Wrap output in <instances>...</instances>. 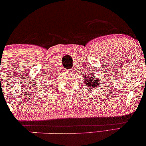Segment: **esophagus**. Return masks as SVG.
Returning a JSON list of instances; mask_svg holds the SVG:
<instances>
[{
    "label": "esophagus",
    "mask_w": 146,
    "mask_h": 146,
    "mask_svg": "<svg viewBox=\"0 0 146 146\" xmlns=\"http://www.w3.org/2000/svg\"><path fill=\"white\" fill-rule=\"evenodd\" d=\"M70 71H71V72H73V69H71Z\"/></svg>",
    "instance_id": "1"
}]
</instances>
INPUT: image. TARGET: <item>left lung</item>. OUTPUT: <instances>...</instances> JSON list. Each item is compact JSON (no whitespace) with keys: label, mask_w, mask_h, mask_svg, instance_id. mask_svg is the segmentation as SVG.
Instances as JSON below:
<instances>
[{"label":"left lung","mask_w":146,"mask_h":146,"mask_svg":"<svg viewBox=\"0 0 146 146\" xmlns=\"http://www.w3.org/2000/svg\"><path fill=\"white\" fill-rule=\"evenodd\" d=\"M88 78V86L91 87H95L96 86L101 85V82H100L98 79H97L96 77L94 78V75H90Z\"/></svg>","instance_id":"left-lung-1"}]
</instances>
